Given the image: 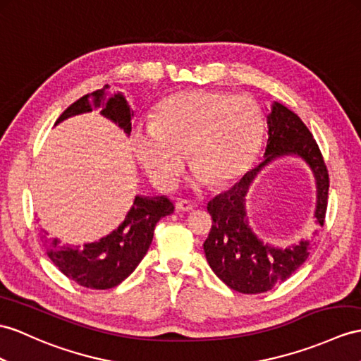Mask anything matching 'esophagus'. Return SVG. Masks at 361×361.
<instances>
[{"label":"esophagus","mask_w":361,"mask_h":361,"mask_svg":"<svg viewBox=\"0 0 361 361\" xmlns=\"http://www.w3.org/2000/svg\"><path fill=\"white\" fill-rule=\"evenodd\" d=\"M176 208H178L179 211H191L192 208H195V205H192L191 200H187V199H180L178 200V204H176Z\"/></svg>","instance_id":"esophagus-1"}]
</instances>
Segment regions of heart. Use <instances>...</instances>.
Wrapping results in <instances>:
<instances>
[{
	"instance_id": "heart-1",
	"label": "heart",
	"mask_w": 361,
	"mask_h": 361,
	"mask_svg": "<svg viewBox=\"0 0 361 361\" xmlns=\"http://www.w3.org/2000/svg\"><path fill=\"white\" fill-rule=\"evenodd\" d=\"M265 118L256 99L228 92L185 90L157 105L153 124L131 136L135 153L161 190L176 188L195 165V185H226L250 170L260 152Z\"/></svg>"
}]
</instances>
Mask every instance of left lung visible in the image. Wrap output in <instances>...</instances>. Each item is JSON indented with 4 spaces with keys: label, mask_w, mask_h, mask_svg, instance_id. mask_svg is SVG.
Masks as SVG:
<instances>
[{
    "label": "left lung",
    "mask_w": 361,
    "mask_h": 361,
    "mask_svg": "<svg viewBox=\"0 0 361 361\" xmlns=\"http://www.w3.org/2000/svg\"><path fill=\"white\" fill-rule=\"evenodd\" d=\"M295 154L311 166L317 180V225L323 226L328 208L329 174L312 133L295 113L276 102L268 116V144L257 169L247 173L239 183L209 202L207 209L213 225L204 243L205 256L214 274L242 294H260L285 282L310 256L314 240H302L295 247L272 248L262 243L247 222L245 196L257 173L272 159Z\"/></svg>",
    "instance_id": "obj_1"
}]
</instances>
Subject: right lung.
I'll use <instances>...</instances> for the list:
<instances>
[{
    "mask_svg": "<svg viewBox=\"0 0 361 361\" xmlns=\"http://www.w3.org/2000/svg\"><path fill=\"white\" fill-rule=\"evenodd\" d=\"M109 85H104V90ZM104 90L89 93L73 102L58 118V122L79 113L102 107L101 114L116 122L127 135L131 131V111L126 98L119 93L105 94ZM170 199L136 197L126 221L104 239L87 243L82 248L58 245L42 235L44 247L54 265L75 283L90 289H110L118 286L136 269L153 240L156 224L173 213Z\"/></svg>",
    "mask_w": 361,
    "mask_h": 361,
    "instance_id": "right-lung-1",
    "label": "right lung"
}]
</instances>
